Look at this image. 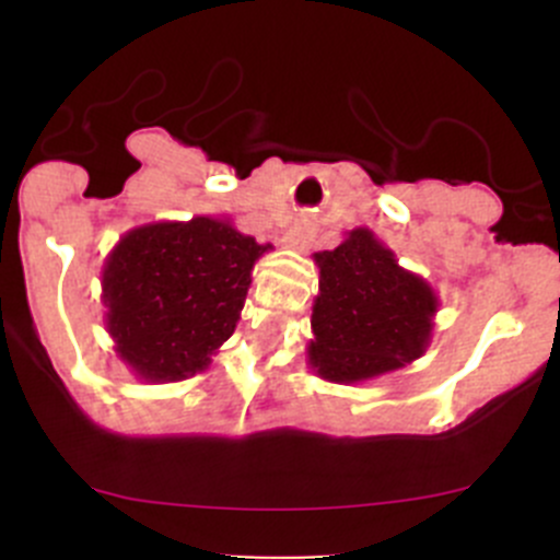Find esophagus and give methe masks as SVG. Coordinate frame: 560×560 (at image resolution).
Returning a JSON list of instances; mask_svg holds the SVG:
<instances>
[{
    "instance_id": "1",
    "label": "esophagus",
    "mask_w": 560,
    "mask_h": 560,
    "mask_svg": "<svg viewBox=\"0 0 560 560\" xmlns=\"http://www.w3.org/2000/svg\"><path fill=\"white\" fill-rule=\"evenodd\" d=\"M284 244L290 248H295V252H308V246L314 244V228L308 222H301L295 224V228L287 233Z\"/></svg>"
}]
</instances>
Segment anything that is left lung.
I'll use <instances>...</instances> for the list:
<instances>
[{"label":"left lung","mask_w":560,"mask_h":560,"mask_svg":"<svg viewBox=\"0 0 560 560\" xmlns=\"http://www.w3.org/2000/svg\"><path fill=\"white\" fill-rule=\"evenodd\" d=\"M314 259L319 295L308 360L322 380L338 385L374 380L425 352L439 308L436 292L400 268L371 230H352L341 246Z\"/></svg>","instance_id":"1"}]
</instances>
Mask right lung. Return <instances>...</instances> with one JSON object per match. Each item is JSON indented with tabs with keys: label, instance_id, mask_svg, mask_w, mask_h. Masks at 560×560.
I'll return each mask as SVG.
<instances>
[{
	"label": "right lung",
	"instance_id": "obj_1",
	"mask_svg": "<svg viewBox=\"0 0 560 560\" xmlns=\"http://www.w3.org/2000/svg\"><path fill=\"white\" fill-rule=\"evenodd\" d=\"M268 248L211 217L129 230L103 270L105 322L118 358L145 382L206 371L233 336L252 268Z\"/></svg>",
	"mask_w": 560,
	"mask_h": 560
}]
</instances>
